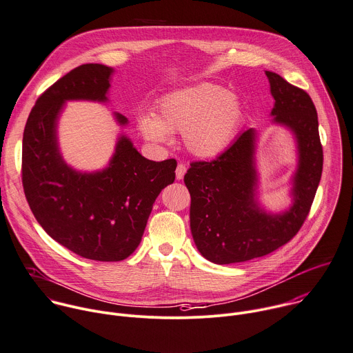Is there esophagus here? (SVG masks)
<instances>
[{"instance_id":"esophagus-1","label":"esophagus","mask_w":353,"mask_h":353,"mask_svg":"<svg viewBox=\"0 0 353 353\" xmlns=\"http://www.w3.org/2000/svg\"><path fill=\"white\" fill-rule=\"evenodd\" d=\"M185 172H187L185 163H179V165H177V169H176V179H177V180H181V179L184 177Z\"/></svg>"}]
</instances>
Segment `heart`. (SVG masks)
<instances>
[{
    "instance_id": "heart-1",
    "label": "heart",
    "mask_w": 353,
    "mask_h": 353,
    "mask_svg": "<svg viewBox=\"0 0 353 353\" xmlns=\"http://www.w3.org/2000/svg\"><path fill=\"white\" fill-rule=\"evenodd\" d=\"M243 122V106L232 92L213 83L188 85L163 95L157 114L139 117L141 134L154 143H169L172 134H184L188 150L201 158L223 152Z\"/></svg>"
}]
</instances>
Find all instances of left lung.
<instances>
[{
  "mask_svg": "<svg viewBox=\"0 0 353 353\" xmlns=\"http://www.w3.org/2000/svg\"><path fill=\"white\" fill-rule=\"evenodd\" d=\"M274 97V121L290 128L298 143L294 203L283 214H266L255 202V132L245 130L213 161H195L184 176L191 195L190 225L201 255L217 265L247 262L291 241L305 223L323 172V147L310 95L266 70Z\"/></svg>",
  "mask_w": 353,
  "mask_h": 353,
  "instance_id": "8db88e82",
  "label": "left lung"
}]
</instances>
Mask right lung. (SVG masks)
<instances>
[{
  "label": "right lung",
  "mask_w": 353,
  "mask_h": 353,
  "mask_svg": "<svg viewBox=\"0 0 353 353\" xmlns=\"http://www.w3.org/2000/svg\"><path fill=\"white\" fill-rule=\"evenodd\" d=\"M112 69L74 68L48 87L33 106L23 132L22 184L28 203L57 243L91 261L117 262L139 247L152 205L174 181L176 159H145L123 136L108 169L77 173L62 161L57 117L66 99L105 101ZM121 125L128 121L116 114Z\"/></svg>",
  "instance_id": "add662e5"
}]
</instances>
